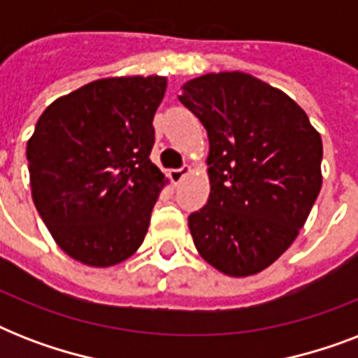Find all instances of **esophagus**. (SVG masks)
I'll return each instance as SVG.
<instances>
[{
  "mask_svg": "<svg viewBox=\"0 0 358 358\" xmlns=\"http://www.w3.org/2000/svg\"><path fill=\"white\" fill-rule=\"evenodd\" d=\"M191 173V167L189 165H184V167L180 169H173V171H169V178H171V182H173L174 185H178L182 180L187 176V174Z\"/></svg>",
  "mask_w": 358,
  "mask_h": 358,
  "instance_id": "34e87169",
  "label": "esophagus"
}]
</instances>
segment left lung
<instances>
[{
    "instance_id": "8db88e82",
    "label": "left lung",
    "mask_w": 358,
    "mask_h": 358,
    "mask_svg": "<svg viewBox=\"0 0 358 358\" xmlns=\"http://www.w3.org/2000/svg\"><path fill=\"white\" fill-rule=\"evenodd\" d=\"M178 100L210 141V196L187 219L196 250L229 277L264 271L320 195L322 135L286 92L239 70L185 81Z\"/></svg>"
}]
</instances>
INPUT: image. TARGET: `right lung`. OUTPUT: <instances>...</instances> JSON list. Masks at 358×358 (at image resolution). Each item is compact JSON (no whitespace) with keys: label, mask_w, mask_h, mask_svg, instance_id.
<instances>
[{"label":"right lung","mask_w":358,"mask_h":358,"mask_svg":"<svg viewBox=\"0 0 358 358\" xmlns=\"http://www.w3.org/2000/svg\"><path fill=\"white\" fill-rule=\"evenodd\" d=\"M165 89V76L91 81L50 103L27 141L36 212L83 266H117L145 239L169 182L150 162Z\"/></svg>","instance_id":"1"}]
</instances>
